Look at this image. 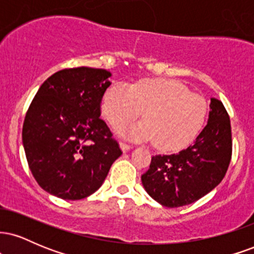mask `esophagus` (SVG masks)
I'll list each match as a JSON object with an SVG mask.
<instances>
[{"instance_id":"esophagus-1","label":"esophagus","mask_w":254,"mask_h":254,"mask_svg":"<svg viewBox=\"0 0 254 254\" xmlns=\"http://www.w3.org/2000/svg\"><path fill=\"white\" fill-rule=\"evenodd\" d=\"M119 145H121L122 150H123V151H127V150L131 149V145L124 143V142H121V143H119Z\"/></svg>"}]
</instances>
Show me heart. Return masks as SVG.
Instances as JSON below:
<instances>
[{"instance_id":"obj_1","label":"heart","mask_w":254,"mask_h":254,"mask_svg":"<svg viewBox=\"0 0 254 254\" xmlns=\"http://www.w3.org/2000/svg\"><path fill=\"white\" fill-rule=\"evenodd\" d=\"M101 110L118 129L139 117V124L123 131L135 141H154L160 150L177 151L191 143L202 129L208 105L185 84L170 78H143L130 87L115 83L105 92Z\"/></svg>"}]
</instances>
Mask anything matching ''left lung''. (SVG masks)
I'll list each match as a JSON object with an SVG mask.
<instances>
[{
  "instance_id": "8db88e82",
  "label": "left lung",
  "mask_w": 254,
  "mask_h": 254,
  "mask_svg": "<svg viewBox=\"0 0 254 254\" xmlns=\"http://www.w3.org/2000/svg\"><path fill=\"white\" fill-rule=\"evenodd\" d=\"M232 159V127L223 104L212 98L208 124L194 143L172 155L151 157L141 179L148 194L167 208L188 205L222 182Z\"/></svg>"
}]
</instances>
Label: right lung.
Instances as JSON below:
<instances>
[{"mask_svg":"<svg viewBox=\"0 0 254 254\" xmlns=\"http://www.w3.org/2000/svg\"><path fill=\"white\" fill-rule=\"evenodd\" d=\"M111 72L88 66L55 72L38 89L22 127L28 167L39 186L62 199H82L103 185L122 155L100 105Z\"/></svg>","mask_w":254,"mask_h":254,"instance_id":"obj_1","label":"right lung"}]
</instances>
